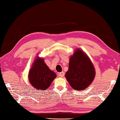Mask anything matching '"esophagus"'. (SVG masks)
<instances>
[{
    "label": "esophagus",
    "instance_id": "obj_1",
    "mask_svg": "<svg viewBox=\"0 0 120 120\" xmlns=\"http://www.w3.org/2000/svg\"><path fill=\"white\" fill-rule=\"evenodd\" d=\"M58 75H59V77H63L64 76V71H62V72H60L59 74Z\"/></svg>",
    "mask_w": 120,
    "mask_h": 120
}]
</instances>
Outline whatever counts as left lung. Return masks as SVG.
I'll list each match as a JSON object with an SVG mask.
<instances>
[{
	"label": "left lung",
	"instance_id": "1",
	"mask_svg": "<svg viewBox=\"0 0 120 120\" xmlns=\"http://www.w3.org/2000/svg\"><path fill=\"white\" fill-rule=\"evenodd\" d=\"M95 71L92 62L86 54L76 50L70 58L69 69L65 76L70 86L77 90L86 88L94 80Z\"/></svg>",
	"mask_w": 120,
	"mask_h": 120
}]
</instances>
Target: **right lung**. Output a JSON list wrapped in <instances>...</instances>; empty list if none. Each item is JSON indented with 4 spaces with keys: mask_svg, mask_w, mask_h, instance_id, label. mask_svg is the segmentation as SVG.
<instances>
[{
    "mask_svg": "<svg viewBox=\"0 0 120 120\" xmlns=\"http://www.w3.org/2000/svg\"><path fill=\"white\" fill-rule=\"evenodd\" d=\"M29 80L34 88L45 90L50 86L56 75L44 63L43 59L37 58L29 72Z\"/></svg>",
    "mask_w": 120,
    "mask_h": 120,
    "instance_id": "add662e5",
    "label": "right lung"
}]
</instances>
